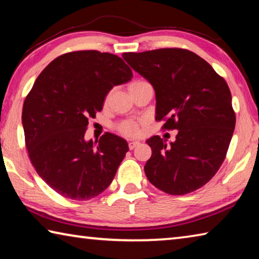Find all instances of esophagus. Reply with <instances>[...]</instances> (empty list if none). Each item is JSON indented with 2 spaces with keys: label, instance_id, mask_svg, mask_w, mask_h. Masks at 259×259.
<instances>
[{
  "label": "esophagus",
  "instance_id": "1",
  "mask_svg": "<svg viewBox=\"0 0 259 259\" xmlns=\"http://www.w3.org/2000/svg\"><path fill=\"white\" fill-rule=\"evenodd\" d=\"M139 144H140L139 142H133V140H131V142H129V148H130V150H134V148L136 146H138Z\"/></svg>",
  "mask_w": 259,
  "mask_h": 259
}]
</instances>
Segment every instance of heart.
Returning a JSON list of instances; mask_svg holds the SVG:
<instances>
[{"mask_svg": "<svg viewBox=\"0 0 259 259\" xmlns=\"http://www.w3.org/2000/svg\"><path fill=\"white\" fill-rule=\"evenodd\" d=\"M131 84H133V83H131ZM119 131L121 134L129 136V137H133V136H136L139 133V126H138L137 122L128 120V121L122 122V123L119 125Z\"/></svg>", "mask_w": 259, "mask_h": 259, "instance_id": "b5f03b06", "label": "heart"}]
</instances>
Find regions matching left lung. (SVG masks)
Masks as SVG:
<instances>
[{"label": "left lung", "mask_w": 259, "mask_h": 259, "mask_svg": "<svg viewBox=\"0 0 259 259\" xmlns=\"http://www.w3.org/2000/svg\"><path fill=\"white\" fill-rule=\"evenodd\" d=\"M123 59L155 91V120L176 129V140L153 136L152 156L144 170L151 184L184 195L207 184L218 171L235 126L232 96L224 78L194 52L166 48L125 52Z\"/></svg>", "instance_id": "1"}]
</instances>
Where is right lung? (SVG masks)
<instances>
[{
	"mask_svg": "<svg viewBox=\"0 0 259 259\" xmlns=\"http://www.w3.org/2000/svg\"><path fill=\"white\" fill-rule=\"evenodd\" d=\"M131 77L115 55L68 52L43 69L26 97L21 121L30 162L64 198L90 200L112 183L128 143L109 133L95 143L85 140V129L112 88Z\"/></svg>",
	"mask_w": 259,
	"mask_h": 259,
	"instance_id": "add662e5",
	"label": "right lung"
}]
</instances>
